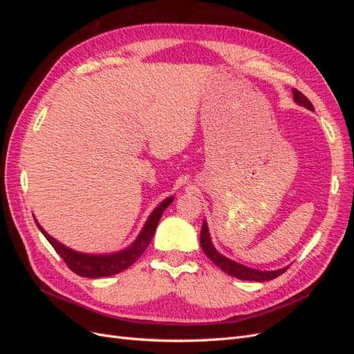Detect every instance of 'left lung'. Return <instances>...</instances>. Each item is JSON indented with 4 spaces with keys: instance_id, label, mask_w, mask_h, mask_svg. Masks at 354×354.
Here are the masks:
<instances>
[{
    "instance_id": "8db88e82",
    "label": "left lung",
    "mask_w": 354,
    "mask_h": 354,
    "mask_svg": "<svg viewBox=\"0 0 354 354\" xmlns=\"http://www.w3.org/2000/svg\"><path fill=\"white\" fill-rule=\"evenodd\" d=\"M292 94H294L295 103L304 106V108H307L310 111H315L313 104L310 103V100L306 97V95L301 91H298V90L294 88ZM201 246H202L203 252L207 254L208 259L214 264H217L224 273H227V274H230L233 277H238V279H242V281H254V282L272 281V279H276L277 276H281L282 273H285L286 269H288V266H286V267H283V269L272 270V272L257 270V269H251V267H246V266H242V264H239L236 261L226 259V257L221 255L216 248H214V245H212L211 238H209V232H208V226H207V221L205 220H203L202 229H201Z\"/></svg>"
}]
</instances>
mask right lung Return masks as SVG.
Masks as SVG:
<instances>
[{
	"label": "right lung",
	"mask_w": 354,
	"mask_h": 354,
	"mask_svg": "<svg viewBox=\"0 0 354 354\" xmlns=\"http://www.w3.org/2000/svg\"><path fill=\"white\" fill-rule=\"evenodd\" d=\"M173 201H174V198L169 196L165 201L160 202L159 205L153 209L151 216H149L145 227L142 229L137 239L130 246H128V248H125L120 252H113V254H99L97 255V254H82L78 251H73V250L68 248V246L60 243L59 241H56L55 238H51L50 234L39 226L37 218H34V220L37 223L38 229L41 230V233L44 234L46 239L51 243L53 248L56 250V252L62 257L63 261L66 263V266L73 273L94 279V277L116 274V273L128 269L130 266H133L138 260V257L145 252L149 243H151L160 217H162L165 208Z\"/></svg>",
	"instance_id": "right-lung-1"
}]
</instances>
